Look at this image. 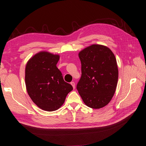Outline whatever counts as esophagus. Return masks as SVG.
I'll return each instance as SVG.
<instances>
[{"mask_svg": "<svg viewBox=\"0 0 146 146\" xmlns=\"http://www.w3.org/2000/svg\"><path fill=\"white\" fill-rule=\"evenodd\" d=\"M71 84L72 85V86L73 87V88H74V89L75 88V83L74 82H71Z\"/></svg>", "mask_w": 146, "mask_h": 146, "instance_id": "obj_1", "label": "esophagus"}]
</instances>
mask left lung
Here are the masks:
<instances>
[{
  "mask_svg": "<svg viewBox=\"0 0 146 146\" xmlns=\"http://www.w3.org/2000/svg\"><path fill=\"white\" fill-rule=\"evenodd\" d=\"M81 76L77 89L87 107L101 108L110 102L117 84L119 71L114 54L109 48L93 44L81 51Z\"/></svg>",
  "mask_w": 146,
  "mask_h": 146,
  "instance_id": "left-lung-1",
  "label": "left lung"
}]
</instances>
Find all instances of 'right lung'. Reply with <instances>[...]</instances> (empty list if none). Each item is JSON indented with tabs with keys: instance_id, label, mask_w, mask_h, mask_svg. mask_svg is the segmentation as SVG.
Wrapping results in <instances>:
<instances>
[{
	"instance_id": "1",
	"label": "right lung",
	"mask_w": 146,
	"mask_h": 146,
	"mask_svg": "<svg viewBox=\"0 0 146 146\" xmlns=\"http://www.w3.org/2000/svg\"><path fill=\"white\" fill-rule=\"evenodd\" d=\"M59 56L41 51L29 59L25 69V83L32 101L44 111L59 109L72 86L65 82L56 66Z\"/></svg>"
}]
</instances>
